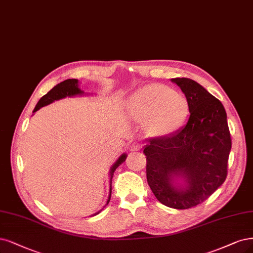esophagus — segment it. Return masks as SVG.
<instances>
[{
	"label": "esophagus",
	"mask_w": 253,
	"mask_h": 253,
	"mask_svg": "<svg viewBox=\"0 0 253 253\" xmlns=\"http://www.w3.org/2000/svg\"><path fill=\"white\" fill-rule=\"evenodd\" d=\"M141 147H142V145L140 144V143H138V142H134V143H132L129 145V151L130 152H138V151H140L141 150Z\"/></svg>",
	"instance_id": "obj_1"
}]
</instances>
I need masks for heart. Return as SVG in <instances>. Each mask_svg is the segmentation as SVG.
Here are the masks:
<instances>
[{"instance_id": "obj_1", "label": "heart", "mask_w": 253, "mask_h": 253, "mask_svg": "<svg viewBox=\"0 0 253 253\" xmlns=\"http://www.w3.org/2000/svg\"><path fill=\"white\" fill-rule=\"evenodd\" d=\"M127 111L134 120L147 123L152 133L167 135L185 123L189 106L183 95L169 86L149 84L132 95Z\"/></svg>"}]
</instances>
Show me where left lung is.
<instances>
[{"label": "left lung", "instance_id": "1", "mask_svg": "<svg viewBox=\"0 0 253 253\" xmlns=\"http://www.w3.org/2000/svg\"><path fill=\"white\" fill-rule=\"evenodd\" d=\"M171 81L185 94L190 115L176 133L147 140L146 179L163 205L188 210L204 202L226 180L231 137L219 99L189 78ZM179 174L186 178L185 189L172 185V178Z\"/></svg>", "mask_w": 253, "mask_h": 253}]
</instances>
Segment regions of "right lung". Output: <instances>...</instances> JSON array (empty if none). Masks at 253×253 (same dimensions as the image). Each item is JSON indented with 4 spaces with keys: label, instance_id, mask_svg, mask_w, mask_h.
Listing matches in <instances>:
<instances>
[{
    "label": "right lung",
    "instance_id": "add662e5",
    "mask_svg": "<svg viewBox=\"0 0 253 253\" xmlns=\"http://www.w3.org/2000/svg\"><path fill=\"white\" fill-rule=\"evenodd\" d=\"M77 82H78L77 80H66L62 83H59L58 84H56L53 89H51L46 95H43V96L39 100L36 108H34V110H33V113L37 112L41 108L47 106V104L53 102L54 100L62 99V98H65L67 96H74V95L83 94L84 92L80 88H78ZM126 158V154L121 155L119 157V159L116 161V163L112 167L111 172H110V183H111V184H112V178H113V175H114V171L116 170V169L119 167L121 163L125 162ZM111 191H112V186H110V196H109V200H108L107 204L110 202Z\"/></svg>",
    "mask_w": 253,
    "mask_h": 253
}]
</instances>
